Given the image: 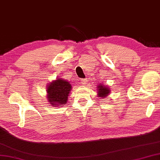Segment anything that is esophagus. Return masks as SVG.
Wrapping results in <instances>:
<instances>
[{
	"mask_svg": "<svg viewBox=\"0 0 160 160\" xmlns=\"http://www.w3.org/2000/svg\"><path fill=\"white\" fill-rule=\"evenodd\" d=\"M86 82H87L86 79H82V80H81V84L82 85H85L86 83Z\"/></svg>",
	"mask_w": 160,
	"mask_h": 160,
	"instance_id": "1",
	"label": "esophagus"
}]
</instances>
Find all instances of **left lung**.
Masks as SVG:
<instances>
[{"mask_svg": "<svg viewBox=\"0 0 160 160\" xmlns=\"http://www.w3.org/2000/svg\"><path fill=\"white\" fill-rule=\"evenodd\" d=\"M97 96L101 99H105L108 97L110 93V88L105 85L99 83L97 86Z\"/></svg>", "mask_w": 160, "mask_h": 160, "instance_id": "8db88e82", "label": "left lung"}]
</instances>
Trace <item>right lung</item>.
<instances>
[{
	"label": "right lung",
	"instance_id": "add662e5",
	"mask_svg": "<svg viewBox=\"0 0 160 160\" xmlns=\"http://www.w3.org/2000/svg\"><path fill=\"white\" fill-rule=\"evenodd\" d=\"M72 88L70 82L63 78H56L50 82L46 88V97L49 104L52 107L60 108L65 105Z\"/></svg>",
	"mask_w": 160,
	"mask_h": 160
}]
</instances>
